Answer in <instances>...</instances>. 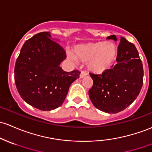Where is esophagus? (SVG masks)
<instances>
[{
  "label": "esophagus",
  "mask_w": 152,
  "mask_h": 152,
  "mask_svg": "<svg viewBox=\"0 0 152 152\" xmlns=\"http://www.w3.org/2000/svg\"><path fill=\"white\" fill-rule=\"evenodd\" d=\"M86 75H87V73H86L85 71H82L80 72V78H83Z\"/></svg>",
  "instance_id": "34e87169"
}]
</instances>
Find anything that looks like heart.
I'll return each mask as SVG.
<instances>
[{"instance_id":"b5f03b06","label":"heart","mask_w":152,"mask_h":152,"mask_svg":"<svg viewBox=\"0 0 152 152\" xmlns=\"http://www.w3.org/2000/svg\"><path fill=\"white\" fill-rule=\"evenodd\" d=\"M77 60L87 62L90 71L102 74L110 69L117 59L118 50L114 43L99 41L76 45L74 48Z\"/></svg>"}]
</instances>
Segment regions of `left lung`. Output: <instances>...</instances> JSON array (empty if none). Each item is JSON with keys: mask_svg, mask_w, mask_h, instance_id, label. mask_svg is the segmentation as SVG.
I'll return each instance as SVG.
<instances>
[{"mask_svg": "<svg viewBox=\"0 0 152 152\" xmlns=\"http://www.w3.org/2000/svg\"><path fill=\"white\" fill-rule=\"evenodd\" d=\"M117 41L115 35L107 37ZM117 64L102 75L91 73L94 84L88 94L96 108L109 114L126 109L136 99L143 86V69L136 48L121 37Z\"/></svg>", "mask_w": 152, "mask_h": 152, "instance_id": "1", "label": "left lung"}]
</instances>
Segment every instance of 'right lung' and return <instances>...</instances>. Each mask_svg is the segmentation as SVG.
Masks as SVG:
<instances>
[{"label":"right lung","mask_w":152,"mask_h":152,"mask_svg":"<svg viewBox=\"0 0 152 152\" xmlns=\"http://www.w3.org/2000/svg\"><path fill=\"white\" fill-rule=\"evenodd\" d=\"M43 32L25 41L14 67V80L19 95L32 107L50 111L63 104L70 85L79 77L78 70L65 72L60 64L65 50Z\"/></svg>","instance_id":"add662e5"}]
</instances>
